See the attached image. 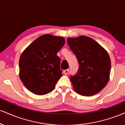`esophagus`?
Masks as SVG:
<instances>
[{"label": "esophagus", "mask_w": 125, "mask_h": 125, "mask_svg": "<svg viewBox=\"0 0 125 125\" xmlns=\"http://www.w3.org/2000/svg\"><path fill=\"white\" fill-rule=\"evenodd\" d=\"M68 72H69V69H66L64 70V71H63V73L64 74H67L68 73Z\"/></svg>", "instance_id": "34e87169"}]
</instances>
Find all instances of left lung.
<instances>
[{
	"label": "left lung",
	"mask_w": 125,
	"mask_h": 125,
	"mask_svg": "<svg viewBox=\"0 0 125 125\" xmlns=\"http://www.w3.org/2000/svg\"><path fill=\"white\" fill-rule=\"evenodd\" d=\"M67 42L79 64L76 74L71 76L74 91L85 96L99 93L109 79L111 62L106 51L84 36L68 38Z\"/></svg>",
	"instance_id": "left-lung-1"
}]
</instances>
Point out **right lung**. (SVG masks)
<instances>
[{
  "label": "right lung",
  "mask_w": 125,
  "mask_h": 125,
  "mask_svg": "<svg viewBox=\"0 0 125 125\" xmlns=\"http://www.w3.org/2000/svg\"><path fill=\"white\" fill-rule=\"evenodd\" d=\"M65 43L62 37L44 35L30 44L19 59V77L31 92L43 95L52 91L62 76L57 53Z\"/></svg>",
  "instance_id": "obj_1"
}]
</instances>
